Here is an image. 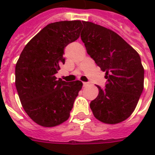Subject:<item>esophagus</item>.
Wrapping results in <instances>:
<instances>
[{"label": "esophagus", "instance_id": "obj_1", "mask_svg": "<svg viewBox=\"0 0 155 155\" xmlns=\"http://www.w3.org/2000/svg\"><path fill=\"white\" fill-rule=\"evenodd\" d=\"M83 85H84V86H87V85H89V83L88 82H83Z\"/></svg>", "mask_w": 155, "mask_h": 155}]
</instances>
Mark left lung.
<instances>
[{"label": "left lung", "instance_id": "left-lung-1", "mask_svg": "<svg viewBox=\"0 0 155 155\" xmlns=\"http://www.w3.org/2000/svg\"><path fill=\"white\" fill-rule=\"evenodd\" d=\"M81 39L87 54L105 71V88L90 103L97 120L117 124L134 111L144 87V68L139 54L113 30L83 21Z\"/></svg>", "mask_w": 155, "mask_h": 155}]
</instances>
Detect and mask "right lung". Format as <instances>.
<instances>
[{
  "instance_id": "1",
  "label": "right lung",
  "mask_w": 155,
  "mask_h": 155,
  "mask_svg": "<svg viewBox=\"0 0 155 155\" xmlns=\"http://www.w3.org/2000/svg\"><path fill=\"white\" fill-rule=\"evenodd\" d=\"M80 21L51 23L38 33L20 54L15 68V85L27 115L38 125L54 127L70 117L83 84L57 79L64 64V48L80 37Z\"/></svg>"
}]
</instances>
